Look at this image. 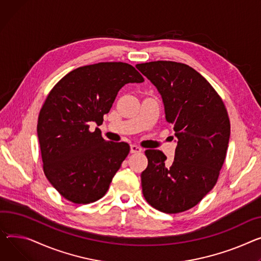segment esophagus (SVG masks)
<instances>
[{
    "instance_id": "34e87169",
    "label": "esophagus",
    "mask_w": 261,
    "mask_h": 261,
    "mask_svg": "<svg viewBox=\"0 0 261 261\" xmlns=\"http://www.w3.org/2000/svg\"><path fill=\"white\" fill-rule=\"evenodd\" d=\"M130 151L131 153H140L143 151V149L140 146H136V145H131L130 146Z\"/></svg>"
}]
</instances>
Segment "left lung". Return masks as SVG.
Listing matches in <instances>:
<instances>
[{"label":"left lung","instance_id":"8db88e82","mask_svg":"<svg viewBox=\"0 0 261 261\" xmlns=\"http://www.w3.org/2000/svg\"><path fill=\"white\" fill-rule=\"evenodd\" d=\"M136 68L161 93L166 119L177 138L170 167L162 151H145L143 194L154 209L180 213L196 205L217 182L228 150L229 115L211 84L192 67L156 61Z\"/></svg>","mask_w":261,"mask_h":261}]
</instances>
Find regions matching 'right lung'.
Listing matches in <instances>:
<instances>
[{"label":"right lung","mask_w":261,"mask_h":261,"mask_svg":"<svg viewBox=\"0 0 261 261\" xmlns=\"http://www.w3.org/2000/svg\"><path fill=\"white\" fill-rule=\"evenodd\" d=\"M143 82L133 66L106 62L74 69L49 92L38 119L43 170L67 200L86 204L106 194L130 146L89 128L102 124L121 87Z\"/></svg>","instance_id":"1"}]
</instances>
